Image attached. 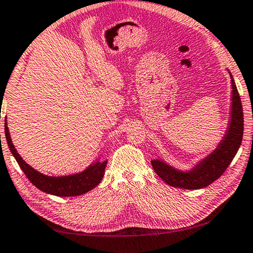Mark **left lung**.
<instances>
[{
	"instance_id": "obj_1",
	"label": "left lung",
	"mask_w": 253,
	"mask_h": 253,
	"mask_svg": "<svg viewBox=\"0 0 253 253\" xmlns=\"http://www.w3.org/2000/svg\"><path fill=\"white\" fill-rule=\"evenodd\" d=\"M232 79V116L230 129L218 148L204 159L189 173L178 172L161 161H153L151 165L157 175L169 185L182 189H201L223 175L238 153L243 138V108L236 84Z\"/></svg>"
}]
</instances>
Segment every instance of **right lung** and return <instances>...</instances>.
Returning a JSON list of instances; mask_svg holds the SVG:
<instances>
[{
	"label": "right lung",
	"instance_id": "right-lung-1",
	"mask_svg": "<svg viewBox=\"0 0 253 253\" xmlns=\"http://www.w3.org/2000/svg\"><path fill=\"white\" fill-rule=\"evenodd\" d=\"M4 131L7 146H9L11 153L14 156L15 161L18 162L22 172L26 174L28 180L36 188L42 190V191L59 197H75L90 191V190L94 189L96 185H98L99 182L102 181L107 162L96 163L92 166L88 167L83 173L76 174V175L52 177L41 174L27 164L20 157V155L17 153L12 141H11L9 129L6 126V120L4 124Z\"/></svg>",
	"mask_w": 253,
	"mask_h": 253
}]
</instances>
